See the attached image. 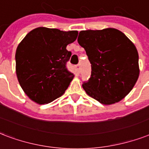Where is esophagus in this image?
Returning <instances> with one entry per match:
<instances>
[{
	"mask_svg": "<svg viewBox=\"0 0 149 149\" xmlns=\"http://www.w3.org/2000/svg\"><path fill=\"white\" fill-rule=\"evenodd\" d=\"M76 68H77V70H78V72H80L81 71V64H78L76 65Z\"/></svg>",
	"mask_w": 149,
	"mask_h": 149,
	"instance_id": "34e87169",
	"label": "esophagus"
}]
</instances>
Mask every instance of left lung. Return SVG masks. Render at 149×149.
<instances>
[{"instance_id": "obj_1", "label": "left lung", "mask_w": 149, "mask_h": 149, "mask_svg": "<svg viewBox=\"0 0 149 149\" xmlns=\"http://www.w3.org/2000/svg\"><path fill=\"white\" fill-rule=\"evenodd\" d=\"M92 67L82 87L88 95L104 105L123 100L139 76L138 53L134 43L118 29L81 31L78 38Z\"/></svg>"}]
</instances>
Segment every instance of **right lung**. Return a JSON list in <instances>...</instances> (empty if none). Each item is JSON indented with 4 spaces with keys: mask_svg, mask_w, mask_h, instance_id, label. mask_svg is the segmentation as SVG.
Listing matches in <instances>:
<instances>
[{
    "mask_svg": "<svg viewBox=\"0 0 149 149\" xmlns=\"http://www.w3.org/2000/svg\"><path fill=\"white\" fill-rule=\"evenodd\" d=\"M78 31L39 27L25 36L15 54L16 74L21 87L33 101L45 104L61 96L74 78L66 67L71 56L67 46Z\"/></svg>",
    "mask_w": 149,
    "mask_h": 149,
    "instance_id": "right-lung-1",
    "label": "right lung"
}]
</instances>
